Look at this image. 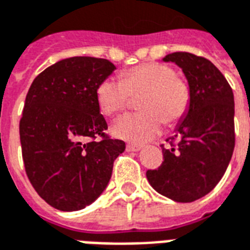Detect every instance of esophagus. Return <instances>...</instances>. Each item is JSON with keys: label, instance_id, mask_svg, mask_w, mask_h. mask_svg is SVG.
<instances>
[{"label": "esophagus", "instance_id": "obj_1", "mask_svg": "<svg viewBox=\"0 0 250 250\" xmlns=\"http://www.w3.org/2000/svg\"><path fill=\"white\" fill-rule=\"evenodd\" d=\"M141 148H142V146H138V145H131V143L126 145V151H129V152L139 151Z\"/></svg>", "mask_w": 250, "mask_h": 250}]
</instances>
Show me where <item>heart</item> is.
Returning a JSON list of instances; mask_svg holds the SVG:
<instances>
[{"label": "heart", "instance_id": "b5f03b06", "mask_svg": "<svg viewBox=\"0 0 250 250\" xmlns=\"http://www.w3.org/2000/svg\"><path fill=\"white\" fill-rule=\"evenodd\" d=\"M102 113L109 117L129 107L130 98L141 96V113L121 117L113 125L117 137L145 143L160 134L163 124L172 126L187 116L191 102L190 87L168 65L141 63L120 73V81L105 79L95 91Z\"/></svg>", "mask_w": 250, "mask_h": 250}]
</instances>
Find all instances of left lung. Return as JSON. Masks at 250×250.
I'll list each match as a JSON object with an SVG mask.
<instances>
[{
	"label": "left lung",
	"instance_id": "obj_1",
	"mask_svg": "<svg viewBox=\"0 0 250 250\" xmlns=\"http://www.w3.org/2000/svg\"><path fill=\"white\" fill-rule=\"evenodd\" d=\"M183 69L191 92L189 111L164 148L163 163L148 169L147 180L158 193L176 202H193L223 177L235 148L233 92L219 69L189 52L164 57Z\"/></svg>",
	"mask_w": 250,
	"mask_h": 250
}]
</instances>
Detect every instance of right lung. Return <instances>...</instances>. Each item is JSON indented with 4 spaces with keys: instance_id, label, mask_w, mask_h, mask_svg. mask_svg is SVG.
<instances>
[{
    "instance_id": "obj_1",
    "label": "right lung",
    "mask_w": 250,
    "mask_h": 250,
    "mask_svg": "<svg viewBox=\"0 0 250 250\" xmlns=\"http://www.w3.org/2000/svg\"><path fill=\"white\" fill-rule=\"evenodd\" d=\"M116 66L96 57L61 60L34 79L19 135L27 177L46 204L77 211L103 193L125 142L105 133L96 87Z\"/></svg>"
}]
</instances>
